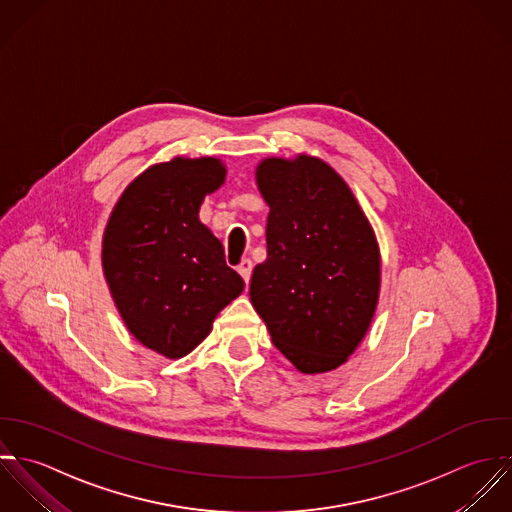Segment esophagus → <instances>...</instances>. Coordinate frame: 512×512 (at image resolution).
<instances>
[{"mask_svg": "<svg viewBox=\"0 0 512 512\" xmlns=\"http://www.w3.org/2000/svg\"><path fill=\"white\" fill-rule=\"evenodd\" d=\"M237 271H239V275L243 277V281H245V283H249V279H251V271H253V263H251V259H243V261L239 263Z\"/></svg>", "mask_w": 512, "mask_h": 512, "instance_id": "esophagus-1", "label": "esophagus"}]
</instances>
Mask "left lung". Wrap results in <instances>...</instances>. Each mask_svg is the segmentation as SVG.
Masks as SVG:
<instances>
[{
	"label": "left lung",
	"mask_w": 512,
	"mask_h": 512,
	"mask_svg": "<svg viewBox=\"0 0 512 512\" xmlns=\"http://www.w3.org/2000/svg\"><path fill=\"white\" fill-rule=\"evenodd\" d=\"M267 259L249 297L273 344L303 374L338 368L362 342L380 295V249L346 182L322 160L267 158Z\"/></svg>",
	"instance_id": "1"
}]
</instances>
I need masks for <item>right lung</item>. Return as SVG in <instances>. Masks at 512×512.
Wrapping results in <instances>:
<instances>
[{"mask_svg": "<svg viewBox=\"0 0 512 512\" xmlns=\"http://www.w3.org/2000/svg\"><path fill=\"white\" fill-rule=\"evenodd\" d=\"M225 182L217 158H174L140 174L106 223L103 271L126 328L146 348L182 358L245 287L221 241L200 221Z\"/></svg>", "mask_w": 512, "mask_h": 512, "instance_id": "add662e5", "label": "right lung"}]
</instances>
